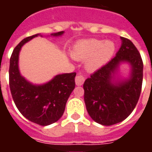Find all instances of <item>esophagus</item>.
<instances>
[{"instance_id":"obj_1","label":"esophagus","mask_w":152,"mask_h":152,"mask_svg":"<svg viewBox=\"0 0 152 152\" xmlns=\"http://www.w3.org/2000/svg\"><path fill=\"white\" fill-rule=\"evenodd\" d=\"M75 81L76 86H82L85 82V77L81 75H77L75 78Z\"/></svg>"}]
</instances>
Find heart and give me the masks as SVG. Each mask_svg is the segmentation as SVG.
I'll return each mask as SVG.
<instances>
[{"label": "heart", "instance_id": "1", "mask_svg": "<svg viewBox=\"0 0 152 152\" xmlns=\"http://www.w3.org/2000/svg\"><path fill=\"white\" fill-rule=\"evenodd\" d=\"M115 52V45L111 40L91 39L79 41L72 51V56L78 60L86 59V66L94 71L104 66Z\"/></svg>", "mask_w": 152, "mask_h": 152}]
</instances>
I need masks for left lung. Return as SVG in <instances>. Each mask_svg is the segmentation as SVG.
Segmentation results:
<instances>
[{"mask_svg": "<svg viewBox=\"0 0 152 152\" xmlns=\"http://www.w3.org/2000/svg\"><path fill=\"white\" fill-rule=\"evenodd\" d=\"M122 44L111 61L90 75L84 83V99L87 112L94 121L102 125L121 122L131 114L140 97L143 63L133 42L121 37ZM131 65L130 79L115 83L112 78L119 63Z\"/></svg>", "mask_w": 152, "mask_h": 152, "instance_id": "8db88e82", "label": "left lung"}]
</instances>
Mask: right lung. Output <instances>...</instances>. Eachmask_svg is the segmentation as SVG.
Returning <instances> with one entry per match:
<instances>
[{"label":"right lung","instance_id":"1","mask_svg":"<svg viewBox=\"0 0 152 152\" xmlns=\"http://www.w3.org/2000/svg\"><path fill=\"white\" fill-rule=\"evenodd\" d=\"M63 31L51 34L61 36ZM39 36L24 38L13 50L10 59L9 80L12 98L21 114L33 123L42 126L56 122L62 117L67 99L75 89L76 73L58 75L45 85L34 86L23 77L18 70V54L21 47Z\"/></svg>","mask_w":152,"mask_h":152}]
</instances>
